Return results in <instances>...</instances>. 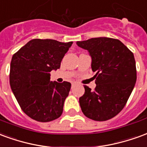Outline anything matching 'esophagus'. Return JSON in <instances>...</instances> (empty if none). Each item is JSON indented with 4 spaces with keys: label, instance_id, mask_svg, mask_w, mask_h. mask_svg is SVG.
Returning <instances> with one entry per match:
<instances>
[{
    "label": "esophagus",
    "instance_id": "esophagus-1",
    "mask_svg": "<svg viewBox=\"0 0 147 147\" xmlns=\"http://www.w3.org/2000/svg\"><path fill=\"white\" fill-rule=\"evenodd\" d=\"M76 84V82H71V85L73 86V85H75Z\"/></svg>",
    "mask_w": 147,
    "mask_h": 147
}]
</instances>
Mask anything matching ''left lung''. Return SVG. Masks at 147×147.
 <instances>
[{
	"label": "left lung",
	"instance_id": "8db88e82",
	"mask_svg": "<svg viewBox=\"0 0 147 147\" xmlns=\"http://www.w3.org/2000/svg\"><path fill=\"white\" fill-rule=\"evenodd\" d=\"M76 44L88 51L91 68L96 73L95 89L84 86L85 93L80 98L82 112L91 120H109L123 109L134 89V55L120 40L111 38H94Z\"/></svg>",
	"mask_w": 147,
	"mask_h": 147
}]
</instances>
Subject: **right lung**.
Here are the masks:
<instances>
[{
	"label": "right lung",
	"instance_id": "1",
	"mask_svg": "<svg viewBox=\"0 0 147 147\" xmlns=\"http://www.w3.org/2000/svg\"><path fill=\"white\" fill-rule=\"evenodd\" d=\"M72 43L33 39L11 58V89L22 110L33 120L49 122L63 113L71 83L50 81V71L60 68Z\"/></svg>",
	"mask_w": 147,
	"mask_h": 147
}]
</instances>
